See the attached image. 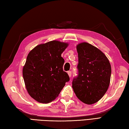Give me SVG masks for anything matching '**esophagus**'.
<instances>
[{
  "label": "esophagus",
  "mask_w": 129,
  "mask_h": 129,
  "mask_svg": "<svg viewBox=\"0 0 129 129\" xmlns=\"http://www.w3.org/2000/svg\"><path fill=\"white\" fill-rule=\"evenodd\" d=\"M68 75H69V77L70 78L72 76V72L70 71L68 72Z\"/></svg>",
  "instance_id": "34e87169"
}]
</instances>
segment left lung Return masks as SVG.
Here are the masks:
<instances>
[{
	"mask_svg": "<svg viewBox=\"0 0 129 129\" xmlns=\"http://www.w3.org/2000/svg\"><path fill=\"white\" fill-rule=\"evenodd\" d=\"M78 75L72 82L78 99L87 105L97 102L109 87L111 67L106 56L87 42L77 45Z\"/></svg>",
	"mask_w": 129,
	"mask_h": 129,
	"instance_id": "1",
	"label": "left lung"
}]
</instances>
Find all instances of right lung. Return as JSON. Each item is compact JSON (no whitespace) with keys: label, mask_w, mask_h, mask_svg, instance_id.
I'll list each match as a JSON object with an SVG mask.
<instances>
[{"label":"right lung","mask_w":129,"mask_h":129,"mask_svg":"<svg viewBox=\"0 0 129 129\" xmlns=\"http://www.w3.org/2000/svg\"><path fill=\"white\" fill-rule=\"evenodd\" d=\"M68 45L54 40L37 45L28 54L23 77L28 93L36 101L51 102L69 80L63 70L64 59L61 57Z\"/></svg>","instance_id":"add662e5"}]
</instances>
